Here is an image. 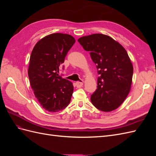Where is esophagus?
Listing matches in <instances>:
<instances>
[{"label":"esophagus","instance_id":"34e87169","mask_svg":"<svg viewBox=\"0 0 156 156\" xmlns=\"http://www.w3.org/2000/svg\"><path fill=\"white\" fill-rule=\"evenodd\" d=\"M75 84H76V87L77 88H80L83 87V83L82 82H76V83H75Z\"/></svg>","mask_w":156,"mask_h":156}]
</instances>
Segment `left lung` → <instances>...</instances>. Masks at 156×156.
<instances>
[{"label":"left lung","mask_w":156,"mask_h":156,"mask_svg":"<svg viewBox=\"0 0 156 156\" xmlns=\"http://www.w3.org/2000/svg\"><path fill=\"white\" fill-rule=\"evenodd\" d=\"M78 41L90 51L100 75L97 89L91 95L92 103L101 111L115 110L126 100L132 83L133 68L127 51L111 37L102 34L83 36Z\"/></svg>","instance_id":"8db88e82"}]
</instances>
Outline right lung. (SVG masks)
<instances>
[{
  "mask_svg": "<svg viewBox=\"0 0 156 156\" xmlns=\"http://www.w3.org/2000/svg\"><path fill=\"white\" fill-rule=\"evenodd\" d=\"M75 42L72 36L55 33L37 41L31 53L28 69L30 86L40 105L49 112L62 111L71 101L73 84L58 72Z\"/></svg>",
  "mask_w": 156,
  "mask_h": 156,
  "instance_id": "right-lung-1",
  "label": "right lung"
}]
</instances>
